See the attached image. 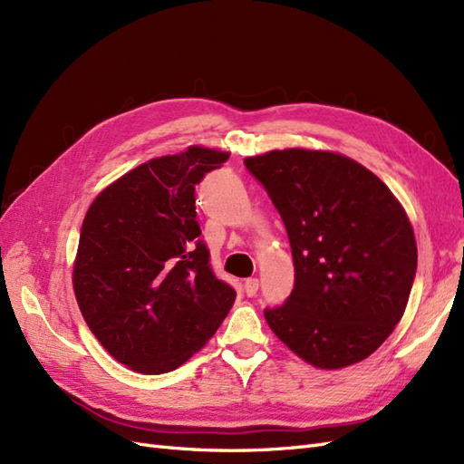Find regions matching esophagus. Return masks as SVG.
Here are the masks:
<instances>
[{
  "mask_svg": "<svg viewBox=\"0 0 464 464\" xmlns=\"http://www.w3.org/2000/svg\"><path fill=\"white\" fill-rule=\"evenodd\" d=\"M257 290H259V280H257V278H247L246 283H244V292H246V296L254 298L256 294H257Z\"/></svg>",
  "mask_w": 464,
  "mask_h": 464,
  "instance_id": "obj_1",
  "label": "esophagus"
}]
</instances>
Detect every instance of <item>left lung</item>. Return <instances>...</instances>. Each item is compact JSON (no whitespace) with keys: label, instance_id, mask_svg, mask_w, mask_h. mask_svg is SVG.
Segmentation results:
<instances>
[{"label":"left lung","instance_id":"8db88e82","mask_svg":"<svg viewBox=\"0 0 464 464\" xmlns=\"http://www.w3.org/2000/svg\"><path fill=\"white\" fill-rule=\"evenodd\" d=\"M244 164L285 222L296 273L286 302L265 307L269 327L315 368L368 358L401 321L416 276L404 208L343 154L285 149Z\"/></svg>","mask_w":464,"mask_h":464}]
</instances>
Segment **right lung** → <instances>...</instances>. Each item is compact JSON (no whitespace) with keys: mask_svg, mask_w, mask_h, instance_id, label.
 I'll return each mask as SVG.
<instances>
[{"mask_svg":"<svg viewBox=\"0 0 464 464\" xmlns=\"http://www.w3.org/2000/svg\"><path fill=\"white\" fill-rule=\"evenodd\" d=\"M228 152L189 147L108 186L87 210L73 266L81 314L108 353L139 373L181 366L217 333L236 290L210 269L195 186Z\"/></svg>","mask_w":464,"mask_h":464,"instance_id":"right-lung-1","label":"right lung"}]
</instances>
